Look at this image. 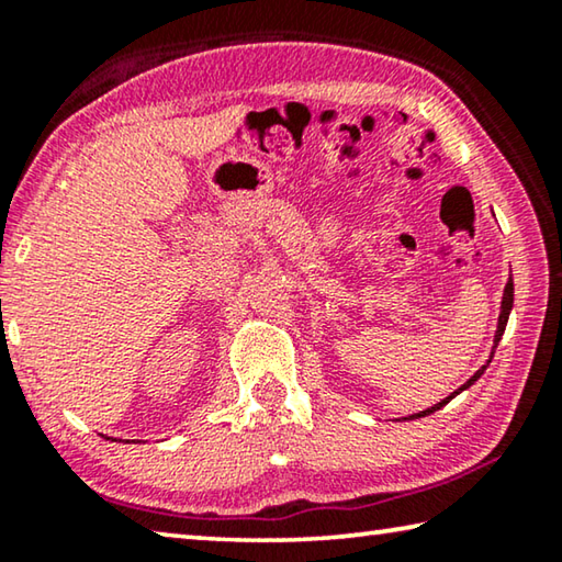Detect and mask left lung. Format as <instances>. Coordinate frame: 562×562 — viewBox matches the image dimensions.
<instances>
[{
  "mask_svg": "<svg viewBox=\"0 0 562 562\" xmlns=\"http://www.w3.org/2000/svg\"><path fill=\"white\" fill-rule=\"evenodd\" d=\"M510 310H513V278L507 280V284H505V292H503V305H501V317H497V329H495V340H493V352H490V360H493V355H495V347H497V342L503 340V333H505V325H507V317H510ZM490 360L483 364V368H480L473 378H470L465 385H460L456 393L452 395H448L445 400H440L438 405H432V407H427V409H423V413H415V415H409V417H403V420H417V417H427V415H432L435 409H440V407H445L450 403L452 397L456 395H460L462 390H468L470 385H475V382L480 380V375H483V372L487 370V364H490Z\"/></svg>",
  "mask_w": 562,
  "mask_h": 562,
  "instance_id": "obj_1",
  "label": "left lung"
}]
</instances>
